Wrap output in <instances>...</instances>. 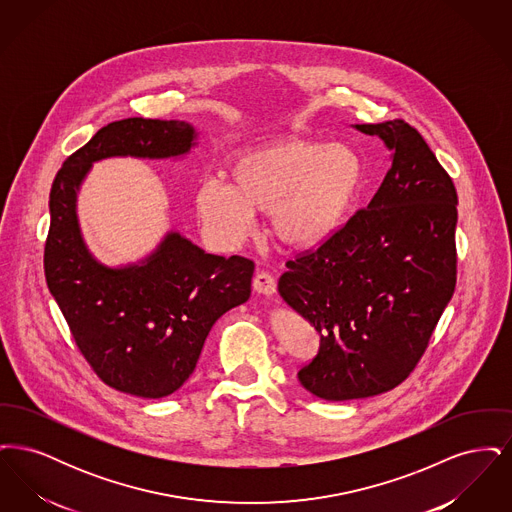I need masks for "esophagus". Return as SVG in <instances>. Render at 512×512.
<instances>
[{
  "label": "esophagus",
  "instance_id": "obj_1",
  "mask_svg": "<svg viewBox=\"0 0 512 512\" xmlns=\"http://www.w3.org/2000/svg\"><path fill=\"white\" fill-rule=\"evenodd\" d=\"M253 288H255V292L263 293V295H272L276 292V280L272 274H268L265 270H259L253 278Z\"/></svg>",
  "mask_w": 512,
  "mask_h": 512
}]
</instances>
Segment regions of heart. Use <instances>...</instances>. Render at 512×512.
Returning <instances> with one entry per match:
<instances>
[{"instance_id":"1","label":"heart","mask_w":512,"mask_h":512,"mask_svg":"<svg viewBox=\"0 0 512 512\" xmlns=\"http://www.w3.org/2000/svg\"><path fill=\"white\" fill-rule=\"evenodd\" d=\"M222 184L195 194V211L226 247L244 244L253 213H268L272 236L290 249H313L332 238L355 211L366 182L365 159L341 142L278 140L236 151Z\"/></svg>"}]
</instances>
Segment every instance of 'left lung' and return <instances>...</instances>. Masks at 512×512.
Here are the masks:
<instances>
[{
    "label": "left lung",
    "instance_id": "8db88e82",
    "mask_svg": "<svg viewBox=\"0 0 512 512\" xmlns=\"http://www.w3.org/2000/svg\"><path fill=\"white\" fill-rule=\"evenodd\" d=\"M391 151V169L317 249L288 261L284 301L318 334L317 357L297 372L326 401L363 399L414 370L457 282V190L418 130L401 119L355 124Z\"/></svg>",
    "mask_w": 512,
    "mask_h": 512
}]
</instances>
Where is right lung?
<instances>
[{
    "mask_svg": "<svg viewBox=\"0 0 512 512\" xmlns=\"http://www.w3.org/2000/svg\"><path fill=\"white\" fill-rule=\"evenodd\" d=\"M195 138L186 121L111 122L63 163L49 194V292L99 378L144 399L167 397L190 378L213 324L249 299L255 265L205 253L169 232L140 263L107 267L84 244L76 195L96 161L176 159L190 153Z\"/></svg>",
    "mask_w": 512,
    "mask_h": 512,
    "instance_id": "add662e5",
    "label": "right lung"
}]
</instances>
